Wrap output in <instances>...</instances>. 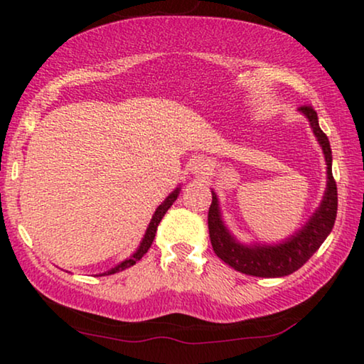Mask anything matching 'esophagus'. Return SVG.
I'll return each mask as SVG.
<instances>
[{
	"mask_svg": "<svg viewBox=\"0 0 364 364\" xmlns=\"http://www.w3.org/2000/svg\"><path fill=\"white\" fill-rule=\"evenodd\" d=\"M202 168V167H200ZM196 172H198V167H196Z\"/></svg>",
	"mask_w": 364,
	"mask_h": 364,
	"instance_id": "esophagus-1",
	"label": "esophagus"
}]
</instances>
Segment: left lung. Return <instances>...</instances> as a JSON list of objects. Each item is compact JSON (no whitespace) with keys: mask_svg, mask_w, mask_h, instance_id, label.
Returning a JSON list of instances; mask_svg holds the SVG:
<instances>
[{"mask_svg":"<svg viewBox=\"0 0 364 364\" xmlns=\"http://www.w3.org/2000/svg\"><path fill=\"white\" fill-rule=\"evenodd\" d=\"M300 112L310 122L316 141L320 142L321 151L326 161V191L316 212L310 217L305 227H301L295 235L287 238L277 245H243L228 232L222 220L220 207H218L217 193L212 191V203L208 208V233L213 252L222 258L227 265L235 268L237 272L252 277L277 278L287 277L305 265L321 243L330 235L336 220L338 210V192L336 182L331 172V147L326 134L320 129L318 116L311 106H301Z\"/></svg>","mask_w":364,"mask_h":364,"instance_id":"8db88e82","label":"left lung"}]
</instances>
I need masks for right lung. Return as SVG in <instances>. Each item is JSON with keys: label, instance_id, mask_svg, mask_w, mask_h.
I'll return each mask as SVG.
<instances>
[{"label": "right lung", "instance_id": "right-lung-1", "mask_svg": "<svg viewBox=\"0 0 364 364\" xmlns=\"http://www.w3.org/2000/svg\"><path fill=\"white\" fill-rule=\"evenodd\" d=\"M178 192H181V187H177L176 191H173V192L171 193V196H168V197L166 198V200H164V202L161 203V205H159V207L156 208V212H154V215H152V220H151V223H149V227H147V230H146V235H144L141 245H139L137 250L134 252L132 255L127 258V260L121 262L117 267L111 268V270H107L106 273H101V275H99V277H102V275H112V273H117V272L126 270V268L136 265V262H139L144 255H146L147 250H149V248H151V245H152L154 238H156V232H157L159 223H161L162 217L166 215V212L168 210V208H171L172 203L177 200Z\"/></svg>", "mask_w": 364, "mask_h": 364}]
</instances>
